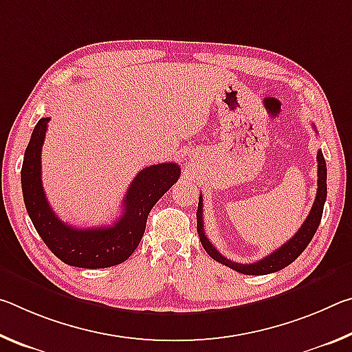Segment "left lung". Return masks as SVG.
<instances>
[{"mask_svg": "<svg viewBox=\"0 0 352 352\" xmlns=\"http://www.w3.org/2000/svg\"><path fill=\"white\" fill-rule=\"evenodd\" d=\"M317 162H318L317 197H315L312 210L306 217L305 223L301 225V228L296 231V234L292 237L290 241L285 242L283 247L275 250L272 254L265 256L264 259L253 262V264H237V262L226 259L225 256H222L217 252L216 247H212V243L206 237L205 230H204V216H201V212H204V199H201L200 195L199 208H197V231H199L200 242L201 245H204L205 252L210 254L214 261H217L220 264L230 267V269H233L236 272L243 273V275H269V273L283 270L284 267L292 264L298 256L305 252L306 247L309 245V242L312 241L314 234L317 233L321 216H323V208H324V201L327 195V186H326L327 169H326V162L321 151H318L317 153Z\"/></svg>", "mask_w": 352, "mask_h": 352, "instance_id": "left-lung-1", "label": "left lung"}]
</instances>
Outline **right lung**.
Wrapping results in <instances>:
<instances>
[{
  "label": "right lung",
  "instance_id": "add662e5",
  "mask_svg": "<svg viewBox=\"0 0 352 352\" xmlns=\"http://www.w3.org/2000/svg\"><path fill=\"white\" fill-rule=\"evenodd\" d=\"M50 118L34 127L21 168L23 199L29 217L47 248L65 264L80 269H105L130 258L144 234L147 216L155 204L180 177L177 163L147 166L138 172L122 201V216L115 225L74 228L56 216L41 184V147Z\"/></svg>",
  "mask_w": 352,
  "mask_h": 352
}]
</instances>
